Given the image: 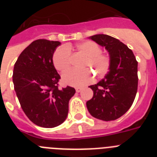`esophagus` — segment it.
Segmentation results:
<instances>
[{
    "instance_id": "esophagus-1",
    "label": "esophagus",
    "mask_w": 157,
    "mask_h": 157,
    "mask_svg": "<svg viewBox=\"0 0 157 157\" xmlns=\"http://www.w3.org/2000/svg\"><path fill=\"white\" fill-rule=\"evenodd\" d=\"M75 90L77 93H79L82 90V87H77V88L75 89Z\"/></svg>"
}]
</instances>
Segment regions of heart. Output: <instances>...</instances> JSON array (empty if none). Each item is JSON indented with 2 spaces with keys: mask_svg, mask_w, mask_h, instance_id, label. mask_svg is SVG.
Segmentation results:
<instances>
[{
  "mask_svg": "<svg viewBox=\"0 0 157 157\" xmlns=\"http://www.w3.org/2000/svg\"><path fill=\"white\" fill-rule=\"evenodd\" d=\"M69 49H71L69 47L62 46L54 52L52 61L54 67L59 71L65 72L70 69L71 54ZM75 50L86 56L82 67L91 68V71L99 78L103 77L109 71L111 64L110 56L108 54L102 53V49L97 43L91 41H84L76 45ZM92 79V73L88 69L70 71L63 74L62 77L64 84L77 87L87 85Z\"/></svg>",
  "mask_w": 157,
  "mask_h": 157,
  "instance_id": "heart-1",
  "label": "heart"
}]
</instances>
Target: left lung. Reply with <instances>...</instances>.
<instances>
[{
	"label": "left lung",
	"instance_id": "left-lung-1",
	"mask_svg": "<svg viewBox=\"0 0 157 157\" xmlns=\"http://www.w3.org/2000/svg\"><path fill=\"white\" fill-rule=\"evenodd\" d=\"M90 38L109 51L111 64L103 79L90 86L94 96L86 102L87 109L98 120H115L125 114L134 101L138 90V61L132 50L115 37L96 34Z\"/></svg>",
	"mask_w": 157,
	"mask_h": 157
}]
</instances>
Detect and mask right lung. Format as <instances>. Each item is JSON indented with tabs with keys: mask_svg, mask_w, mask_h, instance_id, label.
<instances>
[{
	"mask_svg": "<svg viewBox=\"0 0 157 157\" xmlns=\"http://www.w3.org/2000/svg\"><path fill=\"white\" fill-rule=\"evenodd\" d=\"M59 45V41L36 40L14 66V89L22 109L32 123L45 128L57 127L66 120L69 101L75 94L73 87L59 88L60 76L52 56Z\"/></svg>",
	"mask_w": 157,
	"mask_h": 157,
	"instance_id": "obj_1",
	"label": "right lung"
}]
</instances>
